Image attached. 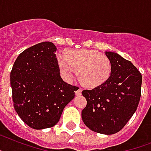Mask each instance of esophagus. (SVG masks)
Returning a JSON list of instances; mask_svg holds the SVG:
<instances>
[{
	"label": "esophagus",
	"mask_w": 151,
	"mask_h": 151,
	"mask_svg": "<svg viewBox=\"0 0 151 151\" xmlns=\"http://www.w3.org/2000/svg\"><path fill=\"white\" fill-rule=\"evenodd\" d=\"M82 90H83V89H81V88H79V87H78L76 90V92H75V93H76V95L80 96L81 94H82Z\"/></svg>",
	"instance_id": "obj_1"
}]
</instances>
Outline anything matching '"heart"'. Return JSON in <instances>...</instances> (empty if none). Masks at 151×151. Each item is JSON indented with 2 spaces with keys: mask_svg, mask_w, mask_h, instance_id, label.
I'll return each instance as SVG.
<instances>
[{
  "mask_svg": "<svg viewBox=\"0 0 151 151\" xmlns=\"http://www.w3.org/2000/svg\"><path fill=\"white\" fill-rule=\"evenodd\" d=\"M58 64L62 78L70 82L78 70L81 83L89 88L99 86L109 79L111 62L105 55L94 50H70L58 56Z\"/></svg>",
  "mask_w": 151,
  "mask_h": 151,
  "instance_id": "obj_1",
  "label": "heart"
}]
</instances>
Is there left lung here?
<instances>
[{"label": "left lung", "instance_id": "obj_1", "mask_svg": "<svg viewBox=\"0 0 151 151\" xmlns=\"http://www.w3.org/2000/svg\"><path fill=\"white\" fill-rule=\"evenodd\" d=\"M105 55L111 62V74L101 86L82 92L87 101L82 119L91 130L110 135L121 130L137 110L142 76L131 62L117 53Z\"/></svg>", "mask_w": 151, "mask_h": 151}]
</instances>
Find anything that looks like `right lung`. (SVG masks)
<instances>
[{
    "label": "right lung",
    "instance_id": "right-lung-1",
    "mask_svg": "<svg viewBox=\"0 0 151 151\" xmlns=\"http://www.w3.org/2000/svg\"><path fill=\"white\" fill-rule=\"evenodd\" d=\"M56 49L50 42L35 45L18 55L11 72L14 109L35 129L55 125L77 89L61 78Z\"/></svg>",
    "mask_w": 151,
    "mask_h": 151
}]
</instances>
